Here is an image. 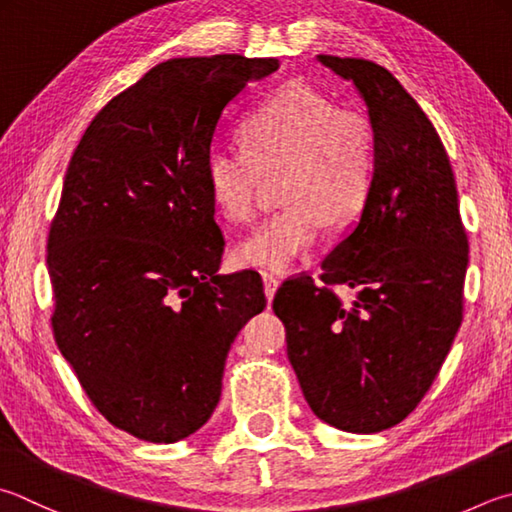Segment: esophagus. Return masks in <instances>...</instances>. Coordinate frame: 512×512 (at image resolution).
<instances>
[{
    "label": "esophagus",
    "instance_id": "esophagus-1",
    "mask_svg": "<svg viewBox=\"0 0 512 512\" xmlns=\"http://www.w3.org/2000/svg\"><path fill=\"white\" fill-rule=\"evenodd\" d=\"M263 287H265V296H267V301L272 303V301H274L276 289H278V281H276V278H274L272 274H263Z\"/></svg>",
    "mask_w": 512,
    "mask_h": 512
}]
</instances>
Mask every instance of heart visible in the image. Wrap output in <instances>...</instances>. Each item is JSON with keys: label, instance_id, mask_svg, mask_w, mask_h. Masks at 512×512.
<instances>
[{"label": "heart", "instance_id": "heart-1", "mask_svg": "<svg viewBox=\"0 0 512 512\" xmlns=\"http://www.w3.org/2000/svg\"><path fill=\"white\" fill-rule=\"evenodd\" d=\"M243 151L211 147L205 180L229 223H249L265 178L278 180L285 207L236 247V260L263 272H285L316 243L325 223L359 214L374 180L376 140L370 120L336 109L312 86L289 82L240 124Z\"/></svg>", "mask_w": 512, "mask_h": 512}]
</instances>
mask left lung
I'll return each mask as SVG.
<instances>
[{"label": "left lung", "instance_id": "obj_1", "mask_svg": "<svg viewBox=\"0 0 512 512\" xmlns=\"http://www.w3.org/2000/svg\"><path fill=\"white\" fill-rule=\"evenodd\" d=\"M368 106L374 180L359 223L312 276L285 281L274 312L312 412L370 435L397 426L426 397L464 318L468 238L455 173L428 115L388 69L318 55ZM334 284L359 288L352 304Z\"/></svg>", "mask_w": 512, "mask_h": 512}]
</instances>
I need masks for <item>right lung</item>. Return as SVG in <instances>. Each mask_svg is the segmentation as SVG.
<instances>
[{"label": "right lung", "instance_id": "add662e5", "mask_svg": "<svg viewBox=\"0 0 512 512\" xmlns=\"http://www.w3.org/2000/svg\"><path fill=\"white\" fill-rule=\"evenodd\" d=\"M274 57L167 60L95 115L48 231L55 343L102 417L173 443L202 428L263 281L218 274L225 238L205 158L225 106Z\"/></svg>", "mask_w": 512, "mask_h": 512}]
</instances>
